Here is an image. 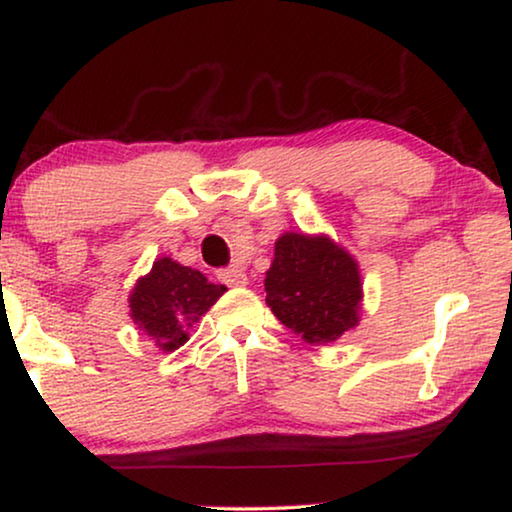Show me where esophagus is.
Listing matches in <instances>:
<instances>
[{
  "label": "esophagus",
  "instance_id": "1",
  "mask_svg": "<svg viewBox=\"0 0 512 512\" xmlns=\"http://www.w3.org/2000/svg\"><path fill=\"white\" fill-rule=\"evenodd\" d=\"M219 277H221V282L228 286H247V282H249L247 272H244L242 268H237V265H230V268L221 270Z\"/></svg>",
  "mask_w": 512,
  "mask_h": 512
}]
</instances>
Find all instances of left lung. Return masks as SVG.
Masks as SVG:
<instances>
[{"instance_id": "1", "label": "left lung", "mask_w": 512, "mask_h": 512, "mask_svg": "<svg viewBox=\"0 0 512 512\" xmlns=\"http://www.w3.org/2000/svg\"><path fill=\"white\" fill-rule=\"evenodd\" d=\"M363 284L354 256L326 235L284 233L265 272V303L310 345L338 340L359 324Z\"/></svg>"}]
</instances>
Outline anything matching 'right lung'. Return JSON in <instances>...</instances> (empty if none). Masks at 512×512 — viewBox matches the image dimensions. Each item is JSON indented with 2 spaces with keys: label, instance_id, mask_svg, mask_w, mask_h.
I'll return each mask as SVG.
<instances>
[{
  "label": "right lung",
  "instance_id": "right-lung-1",
  "mask_svg": "<svg viewBox=\"0 0 512 512\" xmlns=\"http://www.w3.org/2000/svg\"><path fill=\"white\" fill-rule=\"evenodd\" d=\"M228 291L200 270L172 258H158L149 275L139 277L130 293V317L156 347L174 352L188 340V328Z\"/></svg>",
  "mask_w": 512,
  "mask_h": 512
}]
</instances>
